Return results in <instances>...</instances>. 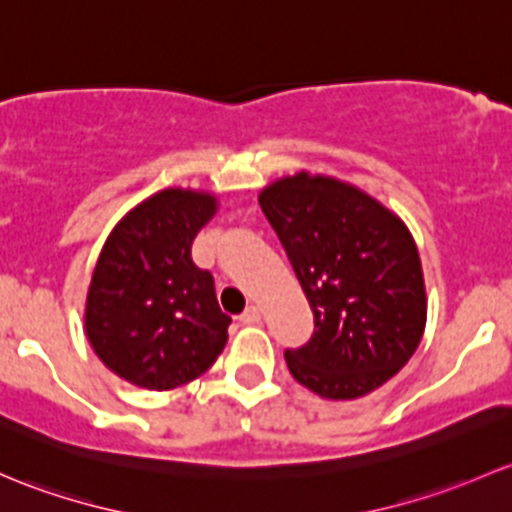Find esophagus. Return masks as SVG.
I'll use <instances>...</instances> for the list:
<instances>
[{"mask_svg":"<svg viewBox=\"0 0 512 512\" xmlns=\"http://www.w3.org/2000/svg\"><path fill=\"white\" fill-rule=\"evenodd\" d=\"M241 323L244 325H254V323H258V320H261V308H258V305H249V308L244 310V313H241Z\"/></svg>","mask_w":512,"mask_h":512,"instance_id":"esophagus-1","label":"esophagus"}]
</instances>
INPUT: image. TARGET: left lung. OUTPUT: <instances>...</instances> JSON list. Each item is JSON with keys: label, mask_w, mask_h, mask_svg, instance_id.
Listing matches in <instances>:
<instances>
[{"label": "left lung", "mask_w": 512, "mask_h": 512, "mask_svg": "<svg viewBox=\"0 0 512 512\" xmlns=\"http://www.w3.org/2000/svg\"><path fill=\"white\" fill-rule=\"evenodd\" d=\"M303 286L315 328L288 347L295 379L325 399H357L402 370L426 323L424 276L407 226L360 189L305 172L258 197Z\"/></svg>", "instance_id": "1"}]
</instances>
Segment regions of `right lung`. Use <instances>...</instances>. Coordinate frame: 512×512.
Masks as SVG:
<instances>
[{"label": "right lung", "instance_id": "obj_1", "mask_svg": "<svg viewBox=\"0 0 512 512\" xmlns=\"http://www.w3.org/2000/svg\"><path fill=\"white\" fill-rule=\"evenodd\" d=\"M214 197L165 189L128 214L105 241L86 303V333L103 365L147 389L204 374L226 345L214 276L192 261Z\"/></svg>", "mask_w": 512, "mask_h": 512}]
</instances>
